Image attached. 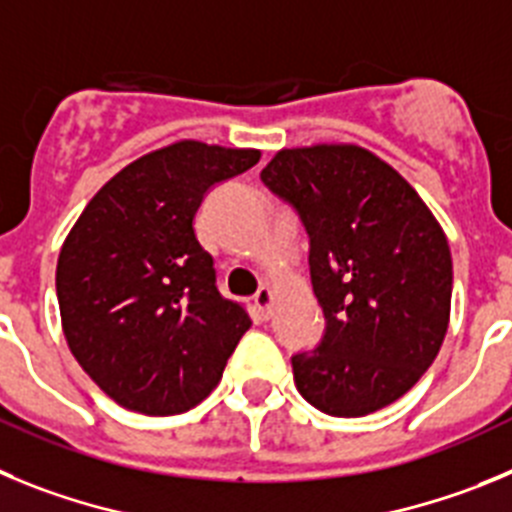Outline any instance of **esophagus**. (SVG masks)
Wrapping results in <instances>:
<instances>
[{
    "instance_id": "esophagus-1",
    "label": "esophagus",
    "mask_w": 512,
    "mask_h": 512,
    "mask_svg": "<svg viewBox=\"0 0 512 512\" xmlns=\"http://www.w3.org/2000/svg\"><path fill=\"white\" fill-rule=\"evenodd\" d=\"M252 303H255V311L260 313L262 319H267V316H270V306H273V290L267 288V285H262L255 293V298H252Z\"/></svg>"
}]
</instances>
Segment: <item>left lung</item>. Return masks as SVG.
Here are the masks:
<instances>
[{"mask_svg": "<svg viewBox=\"0 0 512 512\" xmlns=\"http://www.w3.org/2000/svg\"><path fill=\"white\" fill-rule=\"evenodd\" d=\"M262 183L296 209L326 329L293 354L313 408L357 418L395 403L439 354L451 311V252L416 188L359 145L280 150Z\"/></svg>", "mask_w": 512, "mask_h": 512, "instance_id": "8db88e82", "label": "left lung"}]
</instances>
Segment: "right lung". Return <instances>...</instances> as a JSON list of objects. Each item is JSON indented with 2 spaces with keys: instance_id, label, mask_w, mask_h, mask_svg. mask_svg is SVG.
I'll return each instance as SVG.
<instances>
[{
  "instance_id": "add662e5",
  "label": "right lung",
  "mask_w": 512,
  "mask_h": 512,
  "mask_svg": "<svg viewBox=\"0 0 512 512\" xmlns=\"http://www.w3.org/2000/svg\"><path fill=\"white\" fill-rule=\"evenodd\" d=\"M260 150L181 140L99 188L58 255L63 334L78 365L122 408L173 416L204 400L252 326L216 288L193 216Z\"/></svg>"
}]
</instances>
